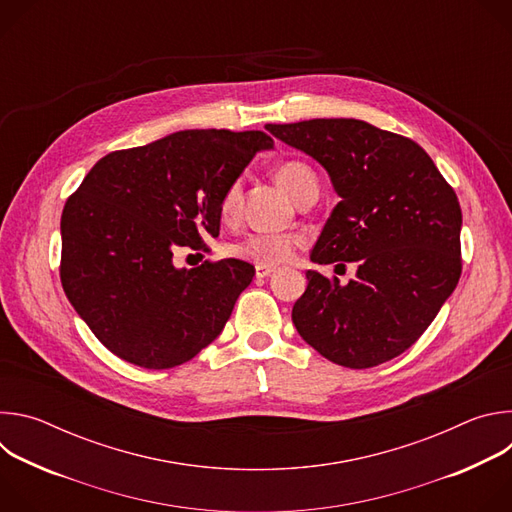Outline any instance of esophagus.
<instances>
[{
    "instance_id": "obj_1",
    "label": "esophagus",
    "mask_w": 512,
    "mask_h": 512,
    "mask_svg": "<svg viewBox=\"0 0 512 512\" xmlns=\"http://www.w3.org/2000/svg\"><path fill=\"white\" fill-rule=\"evenodd\" d=\"M273 271H275V269H273V267H269V265H257V267H255V275H257L259 279L269 277Z\"/></svg>"
}]
</instances>
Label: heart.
<instances>
[{"instance_id":"heart-1","label":"heart","mask_w":512,"mask_h":512,"mask_svg":"<svg viewBox=\"0 0 512 512\" xmlns=\"http://www.w3.org/2000/svg\"><path fill=\"white\" fill-rule=\"evenodd\" d=\"M275 180L296 202H300L302 198H306L310 194H318V188H320L316 172L306 162H300V160L281 162L275 168ZM241 194H243L241 180L231 182L229 188L225 190V194L221 198V206H218L225 221H233V218L237 216V210L241 204ZM300 243L302 241L294 235L253 233V235L245 237L243 241L235 243L231 247V253L239 259L251 261L255 265L271 267V265H281L294 257Z\"/></svg>"}]
</instances>
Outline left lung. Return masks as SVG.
<instances>
[{
    "mask_svg": "<svg viewBox=\"0 0 512 512\" xmlns=\"http://www.w3.org/2000/svg\"><path fill=\"white\" fill-rule=\"evenodd\" d=\"M265 129L320 162L340 196L310 259L358 267L346 285L306 271L308 287L291 310L300 336L348 369L399 356L427 330L462 273L454 188L421 145L367 121Z\"/></svg>",
    "mask_w": 512,
    "mask_h": 512,
    "instance_id": "1",
    "label": "left lung"
}]
</instances>
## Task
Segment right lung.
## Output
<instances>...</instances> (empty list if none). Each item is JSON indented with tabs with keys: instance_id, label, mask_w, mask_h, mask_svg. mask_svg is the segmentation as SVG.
Segmentation results:
<instances>
[{
	"instance_id": "obj_1",
	"label": "right lung",
	"mask_w": 512,
	"mask_h": 512,
	"mask_svg": "<svg viewBox=\"0 0 512 512\" xmlns=\"http://www.w3.org/2000/svg\"><path fill=\"white\" fill-rule=\"evenodd\" d=\"M263 131L186 129L111 152L62 210L60 281L72 308L119 358L172 369L223 332L255 267L241 259L178 269L174 253L221 231V198Z\"/></svg>"
}]
</instances>
